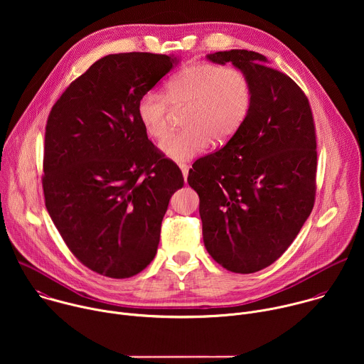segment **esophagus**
I'll use <instances>...</instances> for the list:
<instances>
[{
    "label": "esophagus",
    "instance_id": "obj_1",
    "mask_svg": "<svg viewBox=\"0 0 364 364\" xmlns=\"http://www.w3.org/2000/svg\"><path fill=\"white\" fill-rule=\"evenodd\" d=\"M180 168H181L184 181H187V176H188V168H190V166H187V164H180Z\"/></svg>",
    "mask_w": 364,
    "mask_h": 364
}]
</instances>
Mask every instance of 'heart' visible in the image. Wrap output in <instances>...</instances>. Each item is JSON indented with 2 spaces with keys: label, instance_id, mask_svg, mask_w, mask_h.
<instances>
[{
  "label": "heart",
  "instance_id": "heart-1",
  "mask_svg": "<svg viewBox=\"0 0 364 364\" xmlns=\"http://www.w3.org/2000/svg\"><path fill=\"white\" fill-rule=\"evenodd\" d=\"M253 86L249 75L236 66L197 63L171 76L163 93L148 90L136 102V118L144 132L161 139L171 108L186 107L181 115L184 129L161 142V151L173 161L186 163L203 154L210 141L229 139L249 115Z\"/></svg>",
  "mask_w": 364,
  "mask_h": 364
}]
</instances>
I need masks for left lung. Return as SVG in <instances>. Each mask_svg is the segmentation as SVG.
Segmentation results:
<instances>
[{"label":"left lung","mask_w":364,"mask_h":364,"mask_svg":"<svg viewBox=\"0 0 364 364\" xmlns=\"http://www.w3.org/2000/svg\"><path fill=\"white\" fill-rule=\"evenodd\" d=\"M207 58L243 69L253 99L236 134L198 159L187 181L200 197L207 252L230 272L253 274L289 247L314 207V118L302 89L262 55L230 50Z\"/></svg>","instance_id":"obj_1"}]
</instances>
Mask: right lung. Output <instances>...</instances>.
Masks as SVG:
<instances>
[{
	"label": "right lung",
	"instance_id": "right-lung-1",
	"mask_svg": "<svg viewBox=\"0 0 364 364\" xmlns=\"http://www.w3.org/2000/svg\"><path fill=\"white\" fill-rule=\"evenodd\" d=\"M167 55H109L51 108L43 155L47 212L77 261L109 278L144 271L157 253L170 197L184 178L136 118V102L166 76Z\"/></svg>",
	"mask_w": 364,
	"mask_h": 364
}]
</instances>
